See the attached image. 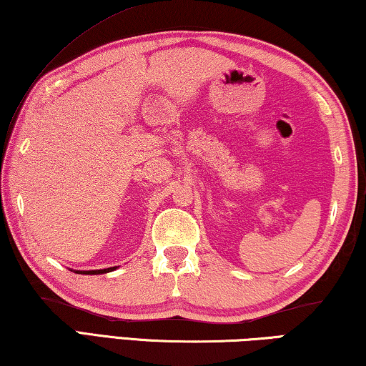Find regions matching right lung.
<instances>
[{"mask_svg": "<svg viewBox=\"0 0 366 366\" xmlns=\"http://www.w3.org/2000/svg\"><path fill=\"white\" fill-rule=\"evenodd\" d=\"M117 266H111V268L107 269H92V271H76L79 274H104V272H109V271H114Z\"/></svg>", "mask_w": 366, "mask_h": 366, "instance_id": "add662e5", "label": "right lung"}]
</instances>
